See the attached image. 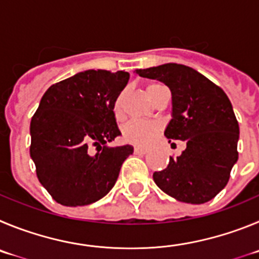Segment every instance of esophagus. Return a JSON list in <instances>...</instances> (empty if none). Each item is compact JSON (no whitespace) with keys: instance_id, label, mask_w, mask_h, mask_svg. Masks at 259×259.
I'll return each instance as SVG.
<instances>
[{"instance_id":"1","label":"esophagus","mask_w":259,"mask_h":259,"mask_svg":"<svg viewBox=\"0 0 259 259\" xmlns=\"http://www.w3.org/2000/svg\"><path fill=\"white\" fill-rule=\"evenodd\" d=\"M134 152L135 153H141V155H144L147 153L146 148H142V147H134Z\"/></svg>"}]
</instances>
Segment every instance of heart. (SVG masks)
Masks as SVG:
<instances>
[{
    "mask_svg": "<svg viewBox=\"0 0 259 259\" xmlns=\"http://www.w3.org/2000/svg\"><path fill=\"white\" fill-rule=\"evenodd\" d=\"M161 83L152 82L147 86V94L148 97L152 95V93L155 90H157L158 88H161ZM125 93H120V95L117 97L115 102V112L118 113L121 111V106H122V101H124ZM158 124L152 122V121H146V120H132L129 121L126 125L124 126V138L126 139L130 143H134L137 146H148V144L152 143V141L155 139L156 134H157Z\"/></svg>",
    "mask_w": 259,
    "mask_h": 259,
    "instance_id": "b5f03b06",
    "label": "heart"
}]
</instances>
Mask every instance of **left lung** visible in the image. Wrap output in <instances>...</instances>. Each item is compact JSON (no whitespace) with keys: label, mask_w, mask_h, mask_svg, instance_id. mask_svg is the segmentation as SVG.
Masks as SVG:
<instances>
[{"label":"left lung","mask_w":259,"mask_h":259,"mask_svg":"<svg viewBox=\"0 0 259 259\" xmlns=\"http://www.w3.org/2000/svg\"><path fill=\"white\" fill-rule=\"evenodd\" d=\"M135 73L169 88L171 120L164 134L171 146L174 141L187 146L181 156L170 157L166 169L153 173V181L178 201H209L226 187L239 158V124L231 102L220 86L183 64L166 63Z\"/></svg>","instance_id":"8db88e82"}]
</instances>
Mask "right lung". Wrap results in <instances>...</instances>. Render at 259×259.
Masks as SVG:
<instances>
[{
    "label": "right lung",
    "mask_w": 259,
    "mask_h": 259,
    "mask_svg": "<svg viewBox=\"0 0 259 259\" xmlns=\"http://www.w3.org/2000/svg\"><path fill=\"white\" fill-rule=\"evenodd\" d=\"M129 73L89 69L51 85L31 120V157L41 185L64 206H82L112 190L130 144L121 135L115 102Z\"/></svg>",
    "instance_id": "add662e5"
}]
</instances>
